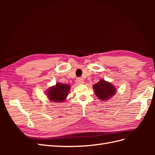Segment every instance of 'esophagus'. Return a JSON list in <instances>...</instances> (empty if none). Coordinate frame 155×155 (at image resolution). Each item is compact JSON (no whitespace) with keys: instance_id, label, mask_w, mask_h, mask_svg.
<instances>
[{"instance_id":"34e87169","label":"esophagus","mask_w":155,"mask_h":155,"mask_svg":"<svg viewBox=\"0 0 155 155\" xmlns=\"http://www.w3.org/2000/svg\"><path fill=\"white\" fill-rule=\"evenodd\" d=\"M76 82L78 84V85H81V84H83L84 83V81L83 79L81 78H78L76 80Z\"/></svg>"}]
</instances>
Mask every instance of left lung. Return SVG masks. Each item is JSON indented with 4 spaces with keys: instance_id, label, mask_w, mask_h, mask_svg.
<instances>
[{
    "instance_id": "1",
    "label": "left lung",
    "mask_w": 155,
    "mask_h": 155,
    "mask_svg": "<svg viewBox=\"0 0 155 155\" xmlns=\"http://www.w3.org/2000/svg\"><path fill=\"white\" fill-rule=\"evenodd\" d=\"M93 88L96 95L101 100H107L116 94V88L109 82L101 79L94 85Z\"/></svg>"
}]
</instances>
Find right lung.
<instances>
[{
  "label": "right lung",
  "mask_w": 155,
  "mask_h": 155,
  "mask_svg": "<svg viewBox=\"0 0 155 155\" xmlns=\"http://www.w3.org/2000/svg\"><path fill=\"white\" fill-rule=\"evenodd\" d=\"M70 86L67 84L58 83L54 87L49 88L47 95L49 99L54 102H63L66 99Z\"/></svg>",
  "instance_id": "add662e5"
}]
</instances>
